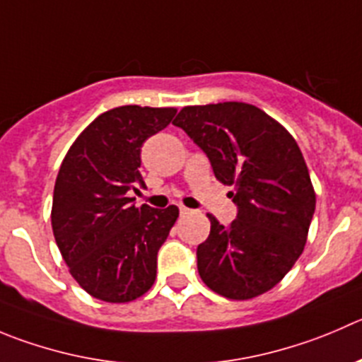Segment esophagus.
<instances>
[{"instance_id":"34e87169","label":"esophagus","mask_w":362,"mask_h":362,"mask_svg":"<svg viewBox=\"0 0 362 362\" xmlns=\"http://www.w3.org/2000/svg\"><path fill=\"white\" fill-rule=\"evenodd\" d=\"M179 213H181V215H190L192 209L185 208V206H179Z\"/></svg>"}]
</instances>
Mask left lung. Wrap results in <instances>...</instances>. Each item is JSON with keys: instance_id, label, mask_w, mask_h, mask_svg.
Instances as JSON below:
<instances>
[{"instance_id": "left-lung-1", "label": "left lung", "mask_w": 362, "mask_h": 362, "mask_svg": "<svg viewBox=\"0 0 362 362\" xmlns=\"http://www.w3.org/2000/svg\"><path fill=\"white\" fill-rule=\"evenodd\" d=\"M211 163L236 218L211 230L197 247V270L222 297L247 300L281 281L304 250L316 195L293 136L263 110L247 103L187 106L175 117Z\"/></svg>"}]
</instances>
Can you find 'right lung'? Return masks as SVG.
Wrapping results in <instances>:
<instances>
[{
	"instance_id": "1",
	"label": "right lung",
	"mask_w": 362,
	"mask_h": 362,
	"mask_svg": "<svg viewBox=\"0 0 362 362\" xmlns=\"http://www.w3.org/2000/svg\"><path fill=\"white\" fill-rule=\"evenodd\" d=\"M175 108L119 106L101 113L62 161L51 223L72 277L99 300L142 297L156 279L158 250L179 215L126 197L146 187L139 167L149 136L174 119Z\"/></svg>"
}]
</instances>
